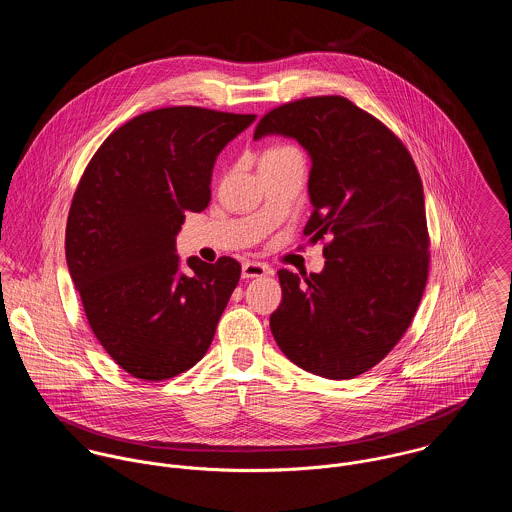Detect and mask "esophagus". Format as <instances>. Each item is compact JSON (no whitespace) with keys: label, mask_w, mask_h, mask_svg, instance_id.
I'll return each mask as SVG.
<instances>
[{"label":"esophagus","mask_w":512,"mask_h":512,"mask_svg":"<svg viewBox=\"0 0 512 512\" xmlns=\"http://www.w3.org/2000/svg\"><path fill=\"white\" fill-rule=\"evenodd\" d=\"M272 274L270 266L262 264V262H244L242 264V278H262V276H268Z\"/></svg>","instance_id":"1"}]
</instances>
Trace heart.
Here are the masks:
<instances>
[{"label": "heart", "mask_w": 512, "mask_h": 512, "mask_svg": "<svg viewBox=\"0 0 512 512\" xmlns=\"http://www.w3.org/2000/svg\"><path fill=\"white\" fill-rule=\"evenodd\" d=\"M284 153H295V149L293 147H274L264 157H276V155H284Z\"/></svg>", "instance_id": "b5f03b06"}]
</instances>
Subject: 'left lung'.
<instances>
[{
    "mask_svg": "<svg viewBox=\"0 0 512 512\" xmlns=\"http://www.w3.org/2000/svg\"><path fill=\"white\" fill-rule=\"evenodd\" d=\"M292 138L311 159L313 215L303 234L329 238L319 274L280 270L272 335L293 365L347 380L402 339L428 280L424 187L412 155L343 96L303 98L268 112L254 140Z\"/></svg>",
    "mask_w": 512,
    "mask_h": 512,
    "instance_id": "left-lung-1",
    "label": "left lung"
}]
</instances>
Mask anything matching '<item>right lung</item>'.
<instances>
[{
  "instance_id": "1",
  "label": "right lung",
  "mask_w": 512,
  "mask_h": 512,
  "mask_svg": "<svg viewBox=\"0 0 512 512\" xmlns=\"http://www.w3.org/2000/svg\"><path fill=\"white\" fill-rule=\"evenodd\" d=\"M256 120L197 106L136 116L90 159L74 193L65 252L86 319L136 378L165 380L209 351L240 264L197 256L183 268L175 236L211 201L217 155Z\"/></svg>"
}]
</instances>
